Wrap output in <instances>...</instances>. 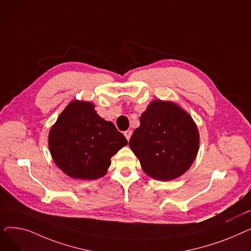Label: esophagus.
<instances>
[{
  "label": "esophagus",
  "instance_id": "esophagus-1",
  "mask_svg": "<svg viewBox=\"0 0 251 251\" xmlns=\"http://www.w3.org/2000/svg\"><path fill=\"white\" fill-rule=\"evenodd\" d=\"M124 135H125V137L127 138V140H129L130 137H131V135H132V132H131L130 130H127V131H125V132H124Z\"/></svg>",
  "mask_w": 251,
  "mask_h": 251
}]
</instances>
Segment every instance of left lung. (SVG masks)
<instances>
[{"label": "left lung", "instance_id": "left-lung-1", "mask_svg": "<svg viewBox=\"0 0 251 251\" xmlns=\"http://www.w3.org/2000/svg\"><path fill=\"white\" fill-rule=\"evenodd\" d=\"M129 147L148 176L171 181L193 164L200 149L199 128L176 102L155 100L141 114Z\"/></svg>", "mask_w": 251, "mask_h": 251}]
</instances>
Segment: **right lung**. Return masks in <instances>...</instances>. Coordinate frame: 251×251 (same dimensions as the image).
Instances as JSON below:
<instances>
[{"label": "right lung", "instance_id": "1", "mask_svg": "<svg viewBox=\"0 0 251 251\" xmlns=\"http://www.w3.org/2000/svg\"><path fill=\"white\" fill-rule=\"evenodd\" d=\"M115 125L100 117L90 101L74 100L67 104L49 132V149L63 172L79 180L103 177L111 157L127 146Z\"/></svg>", "mask_w": 251, "mask_h": 251}]
</instances>
